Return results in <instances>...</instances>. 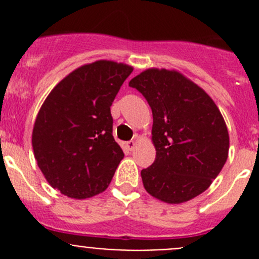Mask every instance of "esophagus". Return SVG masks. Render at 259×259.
<instances>
[{
	"label": "esophagus",
	"mask_w": 259,
	"mask_h": 259,
	"mask_svg": "<svg viewBox=\"0 0 259 259\" xmlns=\"http://www.w3.org/2000/svg\"><path fill=\"white\" fill-rule=\"evenodd\" d=\"M135 145H137V144H135V142H134V140H129V142H126V143H125V146H126V149H127V150H130V151H133V150H134Z\"/></svg>",
	"instance_id": "34e87169"
}]
</instances>
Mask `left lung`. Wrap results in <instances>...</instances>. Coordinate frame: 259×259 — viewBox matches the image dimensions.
I'll list each match as a JSON object with an SVG mask.
<instances>
[{"label": "left lung", "instance_id": "obj_1", "mask_svg": "<svg viewBox=\"0 0 259 259\" xmlns=\"http://www.w3.org/2000/svg\"><path fill=\"white\" fill-rule=\"evenodd\" d=\"M153 113L156 156L142 170L146 192L179 204L202 194L221 173L229 135L221 111L202 88L176 70L148 69L130 80Z\"/></svg>", "mask_w": 259, "mask_h": 259}]
</instances>
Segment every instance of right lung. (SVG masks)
<instances>
[{"instance_id":"obj_1","label":"right lung","mask_w":259,"mask_h":259,"mask_svg":"<svg viewBox=\"0 0 259 259\" xmlns=\"http://www.w3.org/2000/svg\"><path fill=\"white\" fill-rule=\"evenodd\" d=\"M133 67L99 60L74 70L44 101L32 132L38 168L74 199L104 192L124 158L113 137L110 106Z\"/></svg>"}]
</instances>
